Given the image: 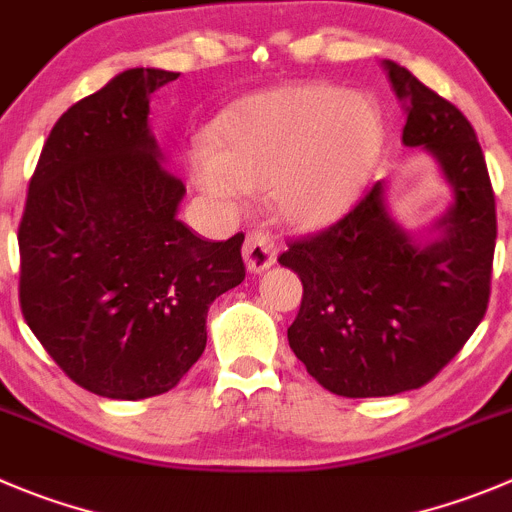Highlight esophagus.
I'll use <instances>...</instances> for the list:
<instances>
[{
	"instance_id": "esophagus-1",
	"label": "esophagus",
	"mask_w": 512,
	"mask_h": 512,
	"mask_svg": "<svg viewBox=\"0 0 512 512\" xmlns=\"http://www.w3.org/2000/svg\"><path fill=\"white\" fill-rule=\"evenodd\" d=\"M242 257H245V265L250 272H265L267 267L275 265L278 252H275V242L270 240V234L255 229V232L247 234Z\"/></svg>"
}]
</instances>
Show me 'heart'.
<instances>
[{
	"label": "heart",
	"instance_id": "1",
	"mask_svg": "<svg viewBox=\"0 0 512 512\" xmlns=\"http://www.w3.org/2000/svg\"><path fill=\"white\" fill-rule=\"evenodd\" d=\"M384 146L369 98L333 85H285L232 105L189 156V176L222 207L267 194L285 227L336 222L364 189Z\"/></svg>",
	"mask_w": 512,
	"mask_h": 512
}]
</instances>
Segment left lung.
I'll return each instance as SVG.
<instances>
[{
    "label": "left lung",
    "mask_w": 512,
    "mask_h": 512,
    "mask_svg": "<svg viewBox=\"0 0 512 512\" xmlns=\"http://www.w3.org/2000/svg\"><path fill=\"white\" fill-rule=\"evenodd\" d=\"M404 105V146L427 151L450 207L409 232L376 181L341 222L293 242L280 265L303 283L288 341L321 386L348 399L419 389L460 353L490 298L495 197L470 121L450 100L384 60Z\"/></svg>",
    "instance_id": "obj_1"
}]
</instances>
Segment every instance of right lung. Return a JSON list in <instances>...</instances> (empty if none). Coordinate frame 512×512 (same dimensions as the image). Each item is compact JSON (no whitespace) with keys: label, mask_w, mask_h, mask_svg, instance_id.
Returning <instances> with one entry per match:
<instances>
[{"label":"right lung","mask_w":512,"mask_h":512,"mask_svg":"<svg viewBox=\"0 0 512 512\" xmlns=\"http://www.w3.org/2000/svg\"><path fill=\"white\" fill-rule=\"evenodd\" d=\"M179 73L131 68L52 126L19 222V303L75 384L105 399L174 389L207 346L214 298L245 280L242 242L176 219L186 189L148 113Z\"/></svg>","instance_id":"obj_1"}]
</instances>
